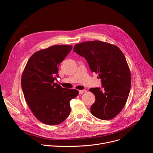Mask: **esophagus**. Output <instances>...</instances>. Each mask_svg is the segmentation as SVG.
Listing matches in <instances>:
<instances>
[{"mask_svg":"<svg viewBox=\"0 0 153 153\" xmlns=\"http://www.w3.org/2000/svg\"><path fill=\"white\" fill-rule=\"evenodd\" d=\"M86 91V90H79V94H82L85 93Z\"/></svg>","mask_w":153,"mask_h":153,"instance_id":"obj_1","label":"esophagus"}]
</instances>
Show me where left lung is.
I'll use <instances>...</instances> for the list:
<instances>
[{
	"label": "left lung",
	"instance_id": "8db88e82",
	"mask_svg": "<svg viewBox=\"0 0 153 153\" xmlns=\"http://www.w3.org/2000/svg\"><path fill=\"white\" fill-rule=\"evenodd\" d=\"M73 50L101 79V88L90 89L96 97L91 114L102 120L114 118L125 106L131 88V73L124 54L116 45L99 40L78 43Z\"/></svg>",
	"mask_w": 153,
	"mask_h": 153
}]
</instances>
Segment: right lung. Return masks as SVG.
Masks as SVG:
<instances>
[{
    "mask_svg": "<svg viewBox=\"0 0 153 153\" xmlns=\"http://www.w3.org/2000/svg\"><path fill=\"white\" fill-rule=\"evenodd\" d=\"M72 46L54 45L34 53L22 76V89L36 117L47 125H58L70 114V102L79 94L54 83L59 66Z\"/></svg>",
    "mask_w": 153,
    "mask_h": 153,
    "instance_id": "obj_1",
    "label": "right lung"
}]
</instances>
